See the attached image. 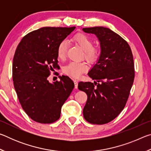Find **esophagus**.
I'll return each instance as SVG.
<instances>
[{
  "mask_svg": "<svg viewBox=\"0 0 151 151\" xmlns=\"http://www.w3.org/2000/svg\"><path fill=\"white\" fill-rule=\"evenodd\" d=\"M74 83H75V88H78V81L76 80H74Z\"/></svg>",
  "mask_w": 151,
  "mask_h": 151,
  "instance_id": "esophagus-1",
  "label": "esophagus"
}]
</instances>
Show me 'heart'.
Instances as JSON below:
<instances>
[{
    "label": "heart",
    "instance_id": "b5f03b06",
    "mask_svg": "<svg viewBox=\"0 0 151 151\" xmlns=\"http://www.w3.org/2000/svg\"><path fill=\"white\" fill-rule=\"evenodd\" d=\"M74 40L80 47L82 50L85 51V57L90 62L95 60L98 57V52L93 48V42L88 36L84 34H78L74 37ZM68 43L66 40H63L58 45L57 55L60 59L66 57L67 51ZM88 69V66L85 63L70 62L67 64L63 68L66 75L74 78H78L82 74L86 72Z\"/></svg>",
    "mask_w": 151,
    "mask_h": 151
}]
</instances>
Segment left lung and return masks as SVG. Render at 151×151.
Wrapping results in <instances>:
<instances>
[{"label": "left lung", "mask_w": 151, "mask_h": 151, "mask_svg": "<svg viewBox=\"0 0 151 151\" xmlns=\"http://www.w3.org/2000/svg\"><path fill=\"white\" fill-rule=\"evenodd\" d=\"M83 30L96 35L101 47L100 56L88 73L100 83L96 87V81L78 83V89L88 97L83 116L90 123L106 124L115 119L127 103L134 78L133 56L126 40L108 28Z\"/></svg>", "instance_id": "1"}]
</instances>
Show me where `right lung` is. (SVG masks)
Here are the masks:
<instances>
[{"instance_id": "add662e5", "label": "right lung", "mask_w": 151, "mask_h": 151, "mask_svg": "<svg viewBox=\"0 0 151 151\" xmlns=\"http://www.w3.org/2000/svg\"><path fill=\"white\" fill-rule=\"evenodd\" d=\"M75 27H42L22 38L12 62V79L20 104L30 119L48 124L60 118L61 107L75 84L67 76L50 83V71L57 65V47Z\"/></svg>"}]
</instances>
